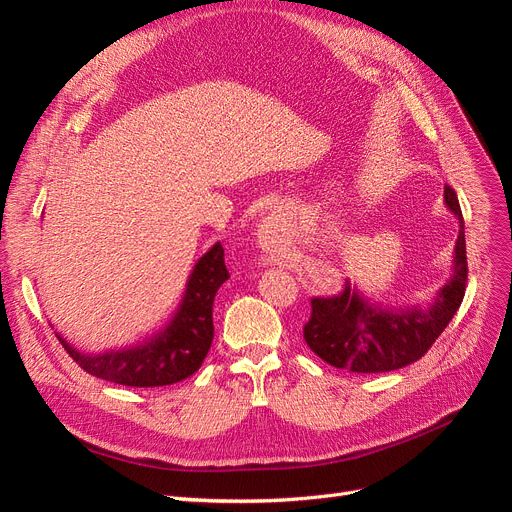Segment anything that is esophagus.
<instances>
[{
	"label": "esophagus",
	"mask_w": 512,
	"mask_h": 512,
	"mask_svg": "<svg viewBox=\"0 0 512 512\" xmlns=\"http://www.w3.org/2000/svg\"><path fill=\"white\" fill-rule=\"evenodd\" d=\"M277 237H280L277 235V222L273 218H267L258 228V243L262 247V252H273L277 245Z\"/></svg>",
	"instance_id": "1"
}]
</instances>
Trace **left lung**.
<instances>
[{
  "label": "left lung",
  "instance_id": "8db88e82",
  "mask_svg": "<svg viewBox=\"0 0 512 512\" xmlns=\"http://www.w3.org/2000/svg\"><path fill=\"white\" fill-rule=\"evenodd\" d=\"M444 205L459 222L453 250V275L429 303L384 305L356 286L331 299L312 301V318L303 337L322 361L356 374H382L401 369L421 356L448 327L466 294L468 258L466 230L457 194L444 188Z\"/></svg>",
  "mask_w": 512,
  "mask_h": 512
}]
</instances>
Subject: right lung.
Returning a JSON list of instances; mask_svg holds the SVG:
<instances>
[{
  "label": "right lung",
  "mask_w": 512,
  "mask_h": 512,
  "mask_svg": "<svg viewBox=\"0 0 512 512\" xmlns=\"http://www.w3.org/2000/svg\"><path fill=\"white\" fill-rule=\"evenodd\" d=\"M226 280L224 247L218 241L198 258L175 314L141 344L85 354L70 346L59 333L55 335L72 359L91 376L138 389L175 384L190 378L205 361L213 342V299Z\"/></svg>",
  "instance_id": "obj_1"
}]
</instances>
